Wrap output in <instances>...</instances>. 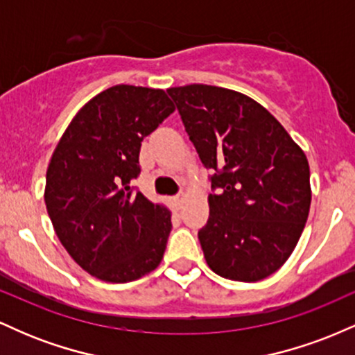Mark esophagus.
Segmentation results:
<instances>
[{
	"instance_id": "1",
	"label": "esophagus",
	"mask_w": 355,
	"mask_h": 355,
	"mask_svg": "<svg viewBox=\"0 0 355 355\" xmlns=\"http://www.w3.org/2000/svg\"><path fill=\"white\" fill-rule=\"evenodd\" d=\"M183 200H185V198H183V195H178V197L173 198V203H175V207H177V210L182 209Z\"/></svg>"
}]
</instances>
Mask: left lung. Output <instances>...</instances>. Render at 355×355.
Masks as SVG:
<instances>
[{
	"instance_id": "8db88e82",
	"label": "left lung",
	"mask_w": 355,
	"mask_h": 355,
	"mask_svg": "<svg viewBox=\"0 0 355 355\" xmlns=\"http://www.w3.org/2000/svg\"><path fill=\"white\" fill-rule=\"evenodd\" d=\"M205 168L215 170L198 232L215 274L259 282L287 262L311 209L304 150L250 96L211 85L166 89Z\"/></svg>"
}]
</instances>
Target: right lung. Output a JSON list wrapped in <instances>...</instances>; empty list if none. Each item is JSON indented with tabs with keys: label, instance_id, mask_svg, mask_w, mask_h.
I'll list each match as a JSON object with an SVG mask.
<instances>
[{
	"label": "right lung",
	"instance_id": "1",
	"mask_svg": "<svg viewBox=\"0 0 355 355\" xmlns=\"http://www.w3.org/2000/svg\"><path fill=\"white\" fill-rule=\"evenodd\" d=\"M164 89L116 85L93 96L61 135L46 170L44 203L61 245L89 275L112 284L160 266L172 211L130 182L145 137L173 113Z\"/></svg>",
	"mask_w": 355,
	"mask_h": 355
}]
</instances>
